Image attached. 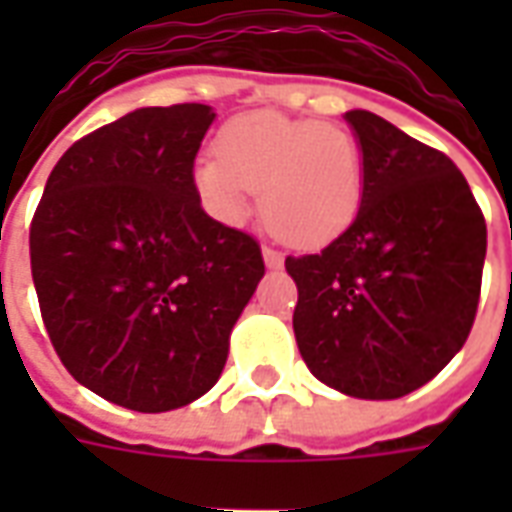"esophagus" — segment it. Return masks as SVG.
<instances>
[{"mask_svg":"<svg viewBox=\"0 0 512 512\" xmlns=\"http://www.w3.org/2000/svg\"><path fill=\"white\" fill-rule=\"evenodd\" d=\"M263 260H266V266L271 268V271H277V268H282V263H285V257L279 255L277 249H271V246H263Z\"/></svg>","mask_w":512,"mask_h":512,"instance_id":"esophagus-1","label":"esophagus"}]
</instances>
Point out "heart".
I'll list each match as a JSON object with an SVG mask.
<instances>
[{
    "label": "heart",
    "instance_id": "obj_1",
    "mask_svg": "<svg viewBox=\"0 0 512 512\" xmlns=\"http://www.w3.org/2000/svg\"><path fill=\"white\" fill-rule=\"evenodd\" d=\"M197 200L216 222L238 227L260 191L271 233L299 249H321L354 224L365 172L362 147L345 126L249 112L216 136V156L191 167Z\"/></svg>",
    "mask_w": 512,
    "mask_h": 512
}]
</instances>
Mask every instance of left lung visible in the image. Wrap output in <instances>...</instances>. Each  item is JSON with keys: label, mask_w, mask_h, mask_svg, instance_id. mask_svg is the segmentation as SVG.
Returning a JSON list of instances; mask_svg holds the SVG:
<instances>
[{"label": "left lung", "mask_w": 512, "mask_h": 512, "mask_svg": "<svg viewBox=\"0 0 512 512\" xmlns=\"http://www.w3.org/2000/svg\"><path fill=\"white\" fill-rule=\"evenodd\" d=\"M365 189L354 224L318 255L288 257L293 332L326 386L395 400L439 376L472 332L485 219L450 158L351 109Z\"/></svg>", "instance_id": "1"}]
</instances>
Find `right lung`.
I'll return each instance as SVG.
<instances>
[{"mask_svg": "<svg viewBox=\"0 0 512 512\" xmlns=\"http://www.w3.org/2000/svg\"><path fill=\"white\" fill-rule=\"evenodd\" d=\"M205 104L142 106L79 139L29 227L54 351L115 406L161 414L222 376L235 321L266 274L252 235L202 211L191 167Z\"/></svg>", "mask_w": 512, "mask_h": 512, "instance_id": "right-lung-1", "label": "right lung"}]
</instances>
